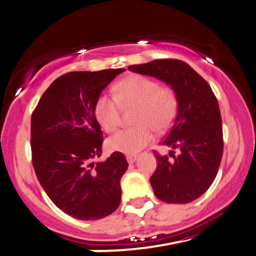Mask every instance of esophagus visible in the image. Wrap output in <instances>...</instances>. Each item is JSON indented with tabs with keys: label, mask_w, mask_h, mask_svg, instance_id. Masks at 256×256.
I'll use <instances>...</instances> for the list:
<instances>
[{
	"label": "esophagus",
	"mask_w": 256,
	"mask_h": 256,
	"mask_svg": "<svg viewBox=\"0 0 256 256\" xmlns=\"http://www.w3.org/2000/svg\"><path fill=\"white\" fill-rule=\"evenodd\" d=\"M126 158H128V163H134L136 162V160L138 158V156L137 155H128L126 156Z\"/></svg>",
	"instance_id": "esophagus-1"
}]
</instances>
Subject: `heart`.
<instances>
[{
  "instance_id": "b5f03b06",
  "label": "heart",
  "mask_w": 256,
  "mask_h": 256,
  "mask_svg": "<svg viewBox=\"0 0 256 256\" xmlns=\"http://www.w3.org/2000/svg\"><path fill=\"white\" fill-rule=\"evenodd\" d=\"M120 104L137 106L130 128L119 131L108 140L113 152L136 154L150 144L156 131H163L173 124L178 113V95L169 86L143 75H131L116 86V95L100 94L94 112L98 124L112 134L120 124Z\"/></svg>"
}]
</instances>
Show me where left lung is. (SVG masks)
<instances>
[{
    "label": "left lung",
    "instance_id": "left-lung-1",
    "mask_svg": "<svg viewBox=\"0 0 256 256\" xmlns=\"http://www.w3.org/2000/svg\"><path fill=\"white\" fill-rule=\"evenodd\" d=\"M128 70L162 80L178 95V114L161 142L178 150L172 159L154 150L158 168L150 178L154 193L168 204H187L202 196L216 178L223 155V128L216 95L182 60L167 58L130 66Z\"/></svg>",
    "mask_w": 256,
    "mask_h": 256
}]
</instances>
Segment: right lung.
<instances>
[{
    "label": "right lung",
    "instance_id": "right-lung-1",
    "mask_svg": "<svg viewBox=\"0 0 256 256\" xmlns=\"http://www.w3.org/2000/svg\"><path fill=\"white\" fill-rule=\"evenodd\" d=\"M124 69L72 72L52 82L30 119V152L40 184L54 204L81 220L113 214L122 200L120 178L128 167L116 152L104 162L95 101Z\"/></svg>",
    "mask_w": 256,
    "mask_h": 256
}]
</instances>
